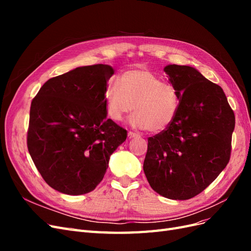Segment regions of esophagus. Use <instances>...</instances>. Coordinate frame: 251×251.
<instances>
[{"mask_svg":"<svg viewBox=\"0 0 251 251\" xmlns=\"http://www.w3.org/2000/svg\"><path fill=\"white\" fill-rule=\"evenodd\" d=\"M134 137H138V135L136 134V133H134V132H131V131L127 133V138H128V139H132V138H134Z\"/></svg>","mask_w":251,"mask_h":251,"instance_id":"obj_1","label":"esophagus"}]
</instances>
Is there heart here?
<instances>
[{"mask_svg":"<svg viewBox=\"0 0 251 251\" xmlns=\"http://www.w3.org/2000/svg\"><path fill=\"white\" fill-rule=\"evenodd\" d=\"M180 105L177 89L148 69L125 71L118 80L111 79L104 90V108L114 121H121L133 109L134 127L160 133L176 118Z\"/></svg>","mask_w":251,"mask_h":251,"instance_id":"b5f03b06","label":"heart"}]
</instances>
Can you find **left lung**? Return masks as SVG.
Instances as JSON below:
<instances>
[{
	"instance_id": "left-lung-1",
	"label": "left lung",
	"mask_w": 251,
	"mask_h": 251,
	"mask_svg": "<svg viewBox=\"0 0 251 251\" xmlns=\"http://www.w3.org/2000/svg\"><path fill=\"white\" fill-rule=\"evenodd\" d=\"M164 72L180 95L176 118L148 139L143 171L165 198L187 200L203 192L229 162L234 114L223 89L193 67Z\"/></svg>"
}]
</instances>
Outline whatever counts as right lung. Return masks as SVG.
<instances>
[{"instance_id": "right-lung-1", "label": "right lung", "mask_w": 251, "mask_h": 251, "mask_svg": "<svg viewBox=\"0 0 251 251\" xmlns=\"http://www.w3.org/2000/svg\"><path fill=\"white\" fill-rule=\"evenodd\" d=\"M109 65L78 67L44 83L30 107L27 147L46 183L66 195L92 192L126 131L107 119Z\"/></svg>"}]
</instances>
